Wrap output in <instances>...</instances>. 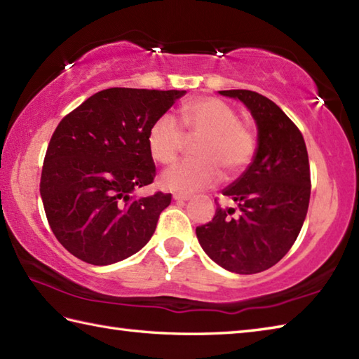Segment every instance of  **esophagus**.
I'll use <instances>...</instances> for the list:
<instances>
[{
    "instance_id": "obj_1",
    "label": "esophagus",
    "mask_w": 359,
    "mask_h": 359,
    "mask_svg": "<svg viewBox=\"0 0 359 359\" xmlns=\"http://www.w3.org/2000/svg\"><path fill=\"white\" fill-rule=\"evenodd\" d=\"M173 200L187 201V200H190V195H187V194H173Z\"/></svg>"
}]
</instances>
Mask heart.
<instances>
[{"mask_svg": "<svg viewBox=\"0 0 359 359\" xmlns=\"http://www.w3.org/2000/svg\"><path fill=\"white\" fill-rule=\"evenodd\" d=\"M189 139H200L195 156L175 164L161 177V184L178 192L209 187L226 178L243 173L255 155L257 139L250 126L238 121L236 109L226 102L203 96L181 107L180 123L170 114H163L151 123L147 145L153 159L172 164L186 147Z\"/></svg>", "mask_w": 359, "mask_h": 359, "instance_id": "heart-1", "label": "heart"}]
</instances>
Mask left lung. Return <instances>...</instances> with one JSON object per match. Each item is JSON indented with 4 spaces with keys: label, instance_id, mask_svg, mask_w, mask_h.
Here are the masks:
<instances>
[{
    "label": "left lung",
    "instance_id": "left-lung-1",
    "mask_svg": "<svg viewBox=\"0 0 359 359\" xmlns=\"http://www.w3.org/2000/svg\"><path fill=\"white\" fill-rule=\"evenodd\" d=\"M240 99L257 122L254 161L223 189L238 210L222 208L196 228L209 257L228 271L255 274L276 265L302 229L311 192L310 163L301 130L273 100L250 90L220 91Z\"/></svg>",
    "mask_w": 359,
    "mask_h": 359
}]
</instances>
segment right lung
Masks as SVG:
<instances>
[{"instance_id": "add662e5", "label": "right lung", "mask_w": 359, "mask_h": 359, "mask_svg": "<svg viewBox=\"0 0 359 359\" xmlns=\"http://www.w3.org/2000/svg\"><path fill=\"white\" fill-rule=\"evenodd\" d=\"M184 91L108 88L58 123L43 161L40 194L57 240L91 265L137 252L156 229L172 194L136 198L156 169L149 128Z\"/></svg>"}]
</instances>
